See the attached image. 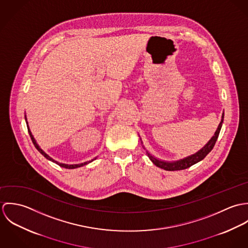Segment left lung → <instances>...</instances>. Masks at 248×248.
I'll list each match as a JSON object with an SVG mask.
<instances>
[{
  "mask_svg": "<svg viewBox=\"0 0 248 248\" xmlns=\"http://www.w3.org/2000/svg\"><path fill=\"white\" fill-rule=\"evenodd\" d=\"M223 117H224V113H222V118H221V121L212 139L209 140V142L202 149L200 150L197 154L191 155V156H188L186 158H183L181 160H178V161H175V162H165V161H161V160H158L156 158H155L154 156H152L150 154L149 155V157L150 159L153 161V163L159 167V168H162L166 171H177V170H184V169H187L189 167H191L192 165L198 163L199 161L202 160L211 151H212L216 141L218 138V135H219V132H220V129H221V126H222V122H223Z\"/></svg>",
  "mask_w": 248,
  "mask_h": 248,
  "instance_id": "1",
  "label": "left lung"
}]
</instances>
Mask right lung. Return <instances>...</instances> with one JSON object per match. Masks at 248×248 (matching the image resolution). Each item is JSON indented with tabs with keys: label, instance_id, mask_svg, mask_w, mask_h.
Segmentation results:
<instances>
[{
	"label": "right lung",
	"instance_id": "add662e5",
	"mask_svg": "<svg viewBox=\"0 0 248 248\" xmlns=\"http://www.w3.org/2000/svg\"><path fill=\"white\" fill-rule=\"evenodd\" d=\"M28 130H29V134H30V136H31V140L33 142V144H34V146H35L36 149L46 157V158H47V159H49V160H51V161H53V162H55V163H57L58 165H60L61 167H64V168H67V169H74V168H77V167H81V166H84V165H86L87 163H89V162H91V161H89V162H84V163H81V164H73V165H68V164H63V163H58V162H56V161H54L51 157H49L45 152H43V150L42 149H40V147L37 145V143H36L35 140H34V138H33V136L31 135V132L30 131V129L28 128ZM95 159V158H94ZM92 160V161H93Z\"/></svg>",
	"mask_w": 248,
	"mask_h": 248
}]
</instances>
